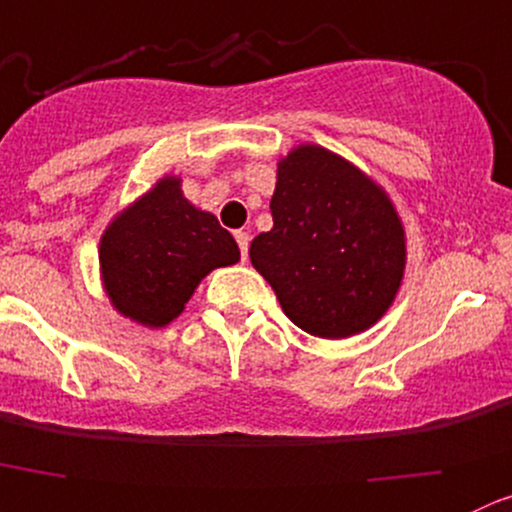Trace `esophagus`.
I'll return each instance as SVG.
<instances>
[{
    "mask_svg": "<svg viewBox=\"0 0 512 512\" xmlns=\"http://www.w3.org/2000/svg\"><path fill=\"white\" fill-rule=\"evenodd\" d=\"M235 240H237V245H240L242 260H247V247H250V235H247V232H242V230H237L235 232Z\"/></svg>",
    "mask_w": 512,
    "mask_h": 512,
    "instance_id": "1",
    "label": "esophagus"
}]
</instances>
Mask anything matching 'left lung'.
I'll use <instances>...</instances> for the list:
<instances>
[{
	"mask_svg": "<svg viewBox=\"0 0 512 512\" xmlns=\"http://www.w3.org/2000/svg\"><path fill=\"white\" fill-rule=\"evenodd\" d=\"M272 230L250 245L285 315L340 340L375 325L405 275V230L388 192L352 162L300 145L277 162Z\"/></svg>",
	"mask_w": 512,
	"mask_h": 512,
	"instance_id": "left-lung-1",
	"label": "left lung"
}]
</instances>
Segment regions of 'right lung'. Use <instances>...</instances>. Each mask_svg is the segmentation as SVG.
<instances>
[{
	"instance_id": "1",
	"label": "right lung",
	"mask_w": 512,
	"mask_h": 512,
	"mask_svg": "<svg viewBox=\"0 0 512 512\" xmlns=\"http://www.w3.org/2000/svg\"><path fill=\"white\" fill-rule=\"evenodd\" d=\"M240 247L215 215L182 195L180 177H162L119 212L99 240V272L119 315L165 327L185 310L215 267L235 265Z\"/></svg>"
}]
</instances>
